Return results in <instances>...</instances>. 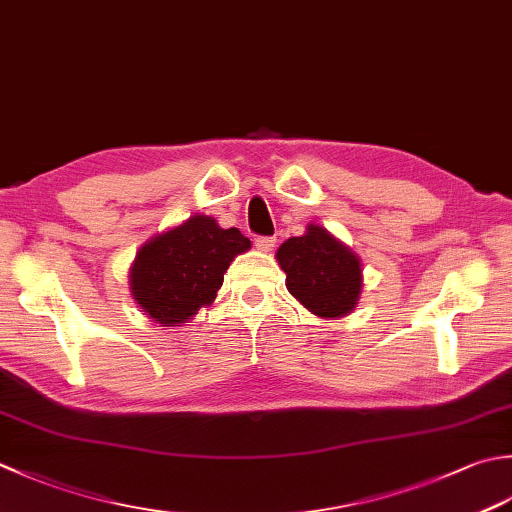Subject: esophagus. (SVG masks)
Here are the masks:
<instances>
[{"label": "esophagus", "mask_w": 512, "mask_h": 512, "mask_svg": "<svg viewBox=\"0 0 512 512\" xmlns=\"http://www.w3.org/2000/svg\"><path fill=\"white\" fill-rule=\"evenodd\" d=\"M275 237H255V248L262 250V253H268V250L275 248Z\"/></svg>", "instance_id": "34e87169"}]
</instances>
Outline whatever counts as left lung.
Returning a JSON list of instances; mask_svg holds the SVG:
<instances>
[{
	"label": "left lung",
	"mask_w": 512,
	"mask_h": 512,
	"mask_svg": "<svg viewBox=\"0 0 512 512\" xmlns=\"http://www.w3.org/2000/svg\"><path fill=\"white\" fill-rule=\"evenodd\" d=\"M275 259L286 273V288L299 304L322 319L353 313L364 288L362 259L324 226L308 224L290 237Z\"/></svg>",
	"instance_id": "obj_1"
}]
</instances>
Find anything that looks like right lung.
<instances>
[{
  "label": "right lung",
  "instance_id": "obj_1",
  "mask_svg": "<svg viewBox=\"0 0 512 512\" xmlns=\"http://www.w3.org/2000/svg\"><path fill=\"white\" fill-rule=\"evenodd\" d=\"M250 239L222 228L215 217L195 213L142 244L128 270L135 304L159 326H184L199 308L215 302L224 273Z\"/></svg>",
  "mask_w": 512,
  "mask_h": 512
}]
</instances>
